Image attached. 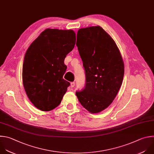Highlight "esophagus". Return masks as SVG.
I'll return each mask as SVG.
<instances>
[{
	"instance_id": "1",
	"label": "esophagus",
	"mask_w": 154,
	"mask_h": 154,
	"mask_svg": "<svg viewBox=\"0 0 154 154\" xmlns=\"http://www.w3.org/2000/svg\"><path fill=\"white\" fill-rule=\"evenodd\" d=\"M74 86H75V83H74V82L71 83V88H74Z\"/></svg>"
}]
</instances>
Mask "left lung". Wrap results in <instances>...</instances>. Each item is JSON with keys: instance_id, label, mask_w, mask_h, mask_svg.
I'll return each instance as SVG.
<instances>
[{"instance_id": "1", "label": "left lung", "mask_w": 154, "mask_h": 154, "mask_svg": "<svg viewBox=\"0 0 154 154\" xmlns=\"http://www.w3.org/2000/svg\"><path fill=\"white\" fill-rule=\"evenodd\" d=\"M76 45L86 77L84 88L76 95L86 109L98 113L112 103L121 87L123 61L114 40L99 26L80 29Z\"/></svg>"}]
</instances>
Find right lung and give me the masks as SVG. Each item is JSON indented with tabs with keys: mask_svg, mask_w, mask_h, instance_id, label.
I'll return each instance as SVG.
<instances>
[{
	"mask_svg": "<svg viewBox=\"0 0 154 154\" xmlns=\"http://www.w3.org/2000/svg\"><path fill=\"white\" fill-rule=\"evenodd\" d=\"M72 30L46 29L31 44L25 56L23 84L31 103L49 111L57 107L70 83L63 79L66 55L75 44Z\"/></svg>",
	"mask_w": 154,
	"mask_h": 154,
	"instance_id": "add662e5",
	"label": "right lung"
}]
</instances>
